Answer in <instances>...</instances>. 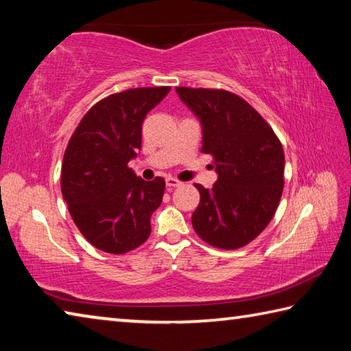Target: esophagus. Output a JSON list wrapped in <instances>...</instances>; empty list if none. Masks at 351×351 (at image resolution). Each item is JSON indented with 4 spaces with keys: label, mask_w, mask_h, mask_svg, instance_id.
<instances>
[{
    "label": "esophagus",
    "mask_w": 351,
    "mask_h": 351,
    "mask_svg": "<svg viewBox=\"0 0 351 351\" xmlns=\"http://www.w3.org/2000/svg\"><path fill=\"white\" fill-rule=\"evenodd\" d=\"M181 181L180 180H176V178H167V180H165V186H167V189L169 190H171V189H175V187H180L181 186Z\"/></svg>",
    "instance_id": "esophagus-1"
}]
</instances>
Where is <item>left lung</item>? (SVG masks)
<instances>
[{
    "mask_svg": "<svg viewBox=\"0 0 351 351\" xmlns=\"http://www.w3.org/2000/svg\"><path fill=\"white\" fill-rule=\"evenodd\" d=\"M176 93L203 127L201 152L212 154L218 180L197 184L201 199L195 232L219 249H239L274 217L283 192L285 153L269 123L245 99L224 90L178 86Z\"/></svg>",
    "mask_w": 351,
    "mask_h": 351,
    "instance_id": "8db88e82",
    "label": "left lung"
}]
</instances>
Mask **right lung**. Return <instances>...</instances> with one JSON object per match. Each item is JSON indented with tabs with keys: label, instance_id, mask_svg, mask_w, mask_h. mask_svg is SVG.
Returning <instances> with one entry per match:
<instances>
[{
	"label": "right lung",
	"instance_id": "obj_1",
	"mask_svg": "<svg viewBox=\"0 0 351 351\" xmlns=\"http://www.w3.org/2000/svg\"><path fill=\"white\" fill-rule=\"evenodd\" d=\"M170 86L134 88L91 106L64 150L62 195L82 235L108 254H125L152 232L165 181H144L128 162L138 156L142 122Z\"/></svg>",
	"mask_w": 351,
	"mask_h": 351
}]
</instances>
